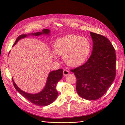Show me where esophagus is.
<instances>
[{"label": "esophagus", "mask_w": 125, "mask_h": 125, "mask_svg": "<svg viewBox=\"0 0 125 125\" xmlns=\"http://www.w3.org/2000/svg\"><path fill=\"white\" fill-rule=\"evenodd\" d=\"M69 74V71L67 70H63V74L64 76H66L68 74Z\"/></svg>", "instance_id": "esophagus-1"}]
</instances>
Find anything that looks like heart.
Segmentation results:
<instances>
[{
  "label": "heart",
  "instance_id": "1",
  "mask_svg": "<svg viewBox=\"0 0 125 125\" xmlns=\"http://www.w3.org/2000/svg\"><path fill=\"white\" fill-rule=\"evenodd\" d=\"M54 49L57 55L63 56L66 64L75 67L81 65L88 59L92 44L87 37L71 34L57 39Z\"/></svg>",
  "mask_w": 125,
  "mask_h": 125
}]
</instances>
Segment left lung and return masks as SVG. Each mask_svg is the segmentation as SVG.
I'll return each instance as SVG.
<instances>
[{"label": "left lung", "mask_w": 125, "mask_h": 125, "mask_svg": "<svg viewBox=\"0 0 125 125\" xmlns=\"http://www.w3.org/2000/svg\"><path fill=\"white\" fill-rule=\"evenodd\" d=\"M93 40L92 54L85 63L71 71L77 79L79 95L88 100L103 96L116 76V52L109 40L104 36L90 32Z\"/></svg>", "instance_id": "left-lung-1"}]
</instances>
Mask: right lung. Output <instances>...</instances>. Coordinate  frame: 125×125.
Returning a JSON list of instances; mask_svg holds the SVG:
<instances>
[{"instance_id":"1","label":"right lung","mask_w":125,"mask_h":125,"mask_svg":"<svg viewBox=\"0 0 125 125\" xmlns=\"http://www.w3.org/2000/svg\"><path fill=\"white\" fill-rule=\"evenodd\" d=\"M50 32V31L48 29H44L42 30V32H40L31 33L28 35L39 36L42 34H48ZM27 36L28 35L26 34H22L19 36L13 46L18 42L19 40L24 38ZM62 73L63 70L62 69L51 71L48 76L46 85H45L44 89L39 93L34 94L27 93L20 89L14 83L13 78L12 82L15 89L26 99H27L29 101L36 105L45 106L50 105L52 103L57 97L58 92L56 90V84L62 78Z\"/></svg>"}]
</instances>
